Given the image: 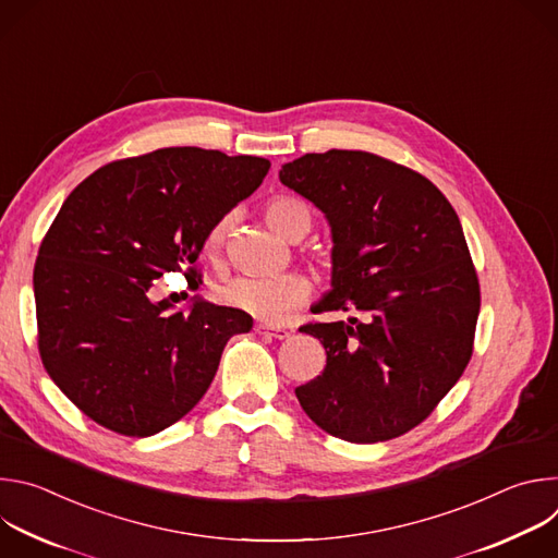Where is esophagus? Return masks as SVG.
<instances>
[{
	"label": "esophagus",
	"mask_w": 558,
	"mask_h": 558,
	"mask_svg": "<svg viewBox=\"0 0 558 558\" xmlns=\"http://www.w3.org/2000/svg\"><path fill=\"white\" fill-rule=\"evenodd\" d=\"M254 331L260 333V336H269V338H274V340H287V338H289V331H287V329L271 327V325H256Z\"/></svg>",
	"instance_id": "obj_1"
}]
</instances>
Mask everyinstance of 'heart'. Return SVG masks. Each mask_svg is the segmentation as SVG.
Returning a JSON list of instances; mask_svg holds the SVG:
<instances>
[{
	"mask_svg": "<svg viewBox=\"0 0 558 558\" xmlns=\"http://www.w3.org/2000/svg\"><path fill=\"white\" fill-rule=\"evenodd\" d=\"M267 220L282 235L293 238L298 233H306L311 227L308 207L293 196H278L267 205ZM231 227V216L218 218L207 235H205V252L216 254L225 241V235ZM308 280L298 271L276 274V276H238L218 289V298L241 308L263 323L280 325L287 317L306 300Z\"/></svg>",
	"mask_w": 558,
	"mask_h": 558,
	"instance_id": "obj_1",
	"label": "heart"
}]
</instances>
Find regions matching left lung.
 Masks as SVG:
<instances>
[{"label":"left lung","instance_id":"obj_1","mask_svg":"<svg viewBox=\"0 0 558 558\" xmlns=\"http://www.w3.org/2000/svg\"><path fill=\"white\" fill-rule=\"evenodd\" d=\"M280 183L331 227V291L313 308L362 320L313 323L323 375L295 388L333 437L375 444L422 424L472 355L480 280L448 198L422 174L360 149L304 154Z\"/></svg>","mask_w":558,"mask_h":558}]
</instances>
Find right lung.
Instances as JSON below:
<instances>
[{"instance_id":"right-lung-1","label":"right lung","mask_w":558,"mask_h":558,"mask_svg":"<svg viewBox=\"0 0 558 558\" xmlns=\"http://www.w3.org/2000/svg\"><path fill=\"white\" fill-rule=\"evenodd\" d=\"M269 168L260 156L163 147L99 168L63 201L33 274L39 355L84 415L149 437L201 402L225 344L252 331V315L198 295L174 311L147 291L196 263L209 227Z\"/></svg>"}]
</instances>
